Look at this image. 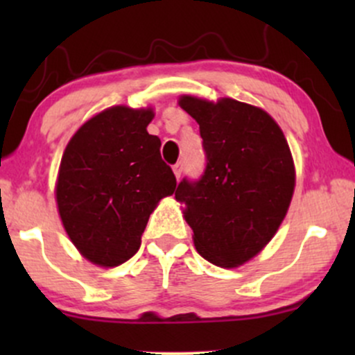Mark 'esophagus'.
Masks as SVG:
<instances>
[{
  "mask_svg": "<svg viewBox=\"0 0 355 355\" xmlns=\"http://www.w3.org/2000/svg\"><path fill=\"white\" fill-rule=\"evenodd\" d=\"M182 172H183V162H178V164L173 165V173H175V177L180 178Z\"/></svg>",
  "mask_w": 355,
  "mask_h": 355,
  "instance_id": "esophagus-1",
  "label": "esophagus"
}]
</instances>
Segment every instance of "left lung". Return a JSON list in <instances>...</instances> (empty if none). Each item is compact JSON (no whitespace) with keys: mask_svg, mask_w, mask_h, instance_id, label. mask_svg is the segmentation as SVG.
Here are the masks:
<instances>
[{"mask_svg":"<svg viewBox=\"0 0 355 355\" xmlns=\"http://www.w3.org/2000/svg\"><path fill=\"white\" fill-rule=\"evenodd\" d=\"M180 107L200 125L207 165L198 180L183 178L175 198L203 259L239 267L274 237L291 205L294 162L280 126L263 110L193 96Z\"/></svg>","mask_w":355,"mask_h":355,"instance_id":"left-lung-1","label":"left lung"}]
</instances>
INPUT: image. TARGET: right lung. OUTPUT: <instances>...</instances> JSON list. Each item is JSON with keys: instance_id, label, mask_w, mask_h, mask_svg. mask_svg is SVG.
Segmentation results:
<instances>
[{"instance_id": "right-lung-1", "label": "right lung", "mask_w": 355, "mask_h": 355, "mask_svg": "<svg viewBox=\"0 0 355 355\" xmlns=\"http://www.w3.org/2000/svg\"><path fill=\"white\" fill-rule=\"evenodd\" d=\"M152 110L113 107L88 120L61 158L56 202L68 237L89 262L116 267L137 254L150 214L177 178L146 126Z\"/></svg>"}]
</instances>
